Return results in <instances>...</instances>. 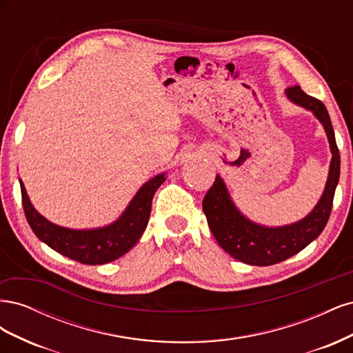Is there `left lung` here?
<instances>
[{"label":"left lung","instance_id":"8db88e82","mask_svg":"<svg viewBox=\"0 0 353 353\" xmlns=\"http://www.w3.org/2000/svg\"><path fill=\"white\" fill-rule=\"evenodd\" d=\"M287 99L311 110L323 123L331 148V163L324 193L307 216L284 227H263L245 218L234 205L219 175L203 199L209 228L221 248L248 265L268 266L292 258L312 243L325 228L340 176V154L328 112L323 101L311 97L299 85L285 90Z\"/></svg>","mask_w":353,"mask_h":353}]
</instances>
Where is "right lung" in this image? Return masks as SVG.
<instances>
[{
    "label": "right lung",
    "instance_id": "obj_1",
    "mask_svg": "<svg viewBox=\"0 0 353 353\" xmlns=\"http://www.w3.org/2000/svg\"><path fill=\"white\" fill-rule=\"evenodd\" d=\"M165 174L156 175L138 190L119 219L103 228L70 230L50 222L35 210L20 181L26 219L35 236L52 250L85 265H103L119 259L140 240L152 212L156 190L165 183Z\"/></svg>",
    "mask_w": 353,
    "mask_h": 353
}]
</instances>
